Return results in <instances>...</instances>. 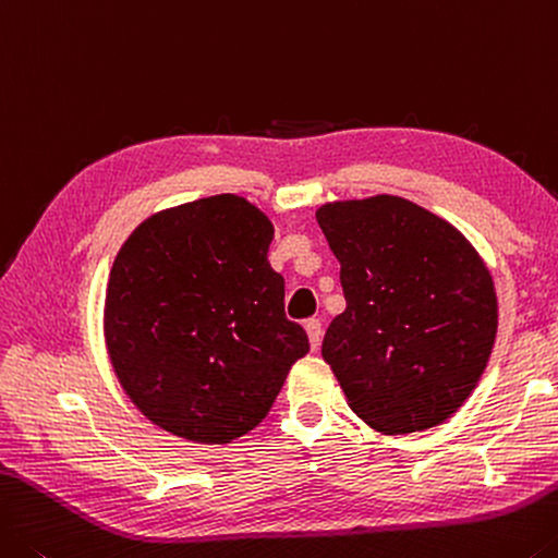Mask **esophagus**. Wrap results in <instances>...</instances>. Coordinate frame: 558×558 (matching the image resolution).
Segmentation results:
<instances>
[{
    "label": "esophagus",
    "mask_w": 558,
    "mask_h": 558,
    "mask_svg": "<svg viewBox=\"0 0 558 558\" xmlns=\"http://www.w3.org/2000/svg\"><path fill=\"white\" fill-rule=\"evenodd\" d=\"M304 328L308 333L312 351H318V345H322V322H318V318H308V322H304Z\"/></svg>",
    "instance_id": "34e87169"
}]
</instances>
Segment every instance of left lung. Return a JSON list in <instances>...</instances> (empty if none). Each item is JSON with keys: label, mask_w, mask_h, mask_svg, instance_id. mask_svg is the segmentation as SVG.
<instances>
[{"label": "left lung", "mask_w": 558, "mask_h": 558, "mask_svg": "<svg viewBox=\"0 0 558 558\" xmlns=\"http://www.w3.org/2000/svg\"><path fill=\"white\" fill-rule=\"evenodd\" d=\"M341 262L345 312L322 355L373 430L420 433L470 398L497 336L487 264L458 227L398 195L316 209Z\"/></svg>", "instance_id": "8db88e82"}]
</instances>
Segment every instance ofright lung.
Masks as SVG:
<instances>
[{
  "label": "right lung",
  "instance_id": "right-lung-1",
  "mask_svg": "<svg viewBox=\"0 0 558 558\" xmlns=\"http://www.w3.org/2000/svg\"><path fill=\"white\" fill-rule=\"evenodd\" d=\"M274 225L240 195L160 209L116 254L104 336L125 396L153 425L225 445L254 430L306 331L267 259Z\"/></svg>",
  "mask_w": 558,
  "mask_h": 558
}]
</instances>
